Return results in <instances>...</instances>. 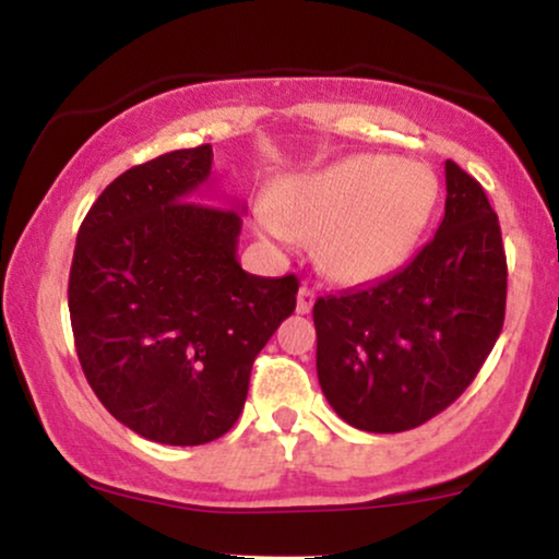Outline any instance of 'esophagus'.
Listing matches in <instances>:
<instances>
[{
    "mask_svg": "<svg viewBox=\"0 0 559 559\" xmlns=\"http://www.w3.org/2000/svg\"><path fill=\"white\" fill-rule=\"evenodd\" d=\"M312 305H316V292H312L310 286H301L299 294H297V312H299V316H307V312L312 310Z\"/></svg>",
    "mask_w": 559,
    "mask_h": 559,
    "instance_id": "obj_1",
    "label": "esophagus"
}]
</instances>
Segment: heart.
<instances>
[{
    "label": "heart",
    "instance_id": "b5f03b06",
    "mask_svg": "<svg viewBox=\"0 0 559 559\" xmlns=\"http://www.w3.org/2000/svg\"><path fill=\"white\" fill-rule=\"evenodd\" d=\"M433 199V176L420 163L355 155L281 183L258 221L284 247L316 236L320 267L344 284H362L407 258Z\"/></svg>",
    "mask_w": 559,
    "mask_h": 559
}]
</instances>
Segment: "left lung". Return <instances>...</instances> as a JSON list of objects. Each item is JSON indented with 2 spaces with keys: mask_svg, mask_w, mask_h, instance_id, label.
I'll use <instances>...</instances> for the list:
<instances>
[{
  "mask_svg": "<svg viewBox=\"0 0 559 559\" xmlns=\"http://www.w3.org/2000/svg\"><path fill=\"white\" fill-rule=\"evenodd\" d=\"M436 236L402 271L320 297L318 381L342 420L370 433L418 428L478 376L504 323L507 260L497 213L447 159Z\"/></svg>",
  "mask_w": 559,
  "mask_h": 559,
  "instance_id": "8db88e82",
  "label": "left lung"
}]
</instances>
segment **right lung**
<instances>
[{
  "mask_svg": "<svg viewBox=\"0 0 559 559\" xmlns=\"http://www.w3.org/2000/svg\"><path fill=\"white\" fill-rule=\"evenodd\" d=\"M213 146L126 170L83 217L68 307L88 386L144 439L197 447L239 420L254 357L297 307L299 281L236 260L241 213L194 202Z\"/></svg>",
  "mask_w": 559,
  "mask_h": 559,
  "instance_id": "add662e5",
  "label": "right lung"
}]
</instances>
